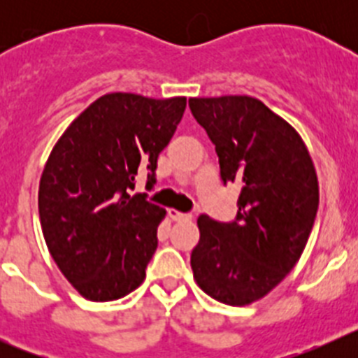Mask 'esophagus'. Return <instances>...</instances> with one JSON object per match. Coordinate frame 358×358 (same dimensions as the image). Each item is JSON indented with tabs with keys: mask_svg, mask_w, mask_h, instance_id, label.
<instances>
[{
	"mask_svg": "<svg viewBox=\"0 0 358 358\" xmlns=\"http://www.w3.org/2000/svg\"><path fill=\"white\" fill-rule=\"evenodd\" d=\"M169 217L172 218V220H176V222H181V220H189L192 215L181 213V211H177V210H169Z\"/></svg>",
	"mask_w": 358,
	"mask_h": 358,
	"instance_id": "1",
	"label": "esophagus"
}]
</instances>
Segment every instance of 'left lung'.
Masks as SVG:
<instances>
[{
    "mask_svg": "<svg viewBox=\"0 0 358 358\" xmlns=\"http://www.w3.org/2000/svg\"><path fill=\"white\" fill-rule=\"evenodd\" d=\"M217 150L224 182H240L236 222L197 218L194 280L224 305L260 301L301 258L319 206V182L305 141L258 98H189Z\"/></svg>",
    "mask_w": 358,
    "mask_h": 358,
    "instance_id": "1",
    "label": "left lung"
}]
</instances>
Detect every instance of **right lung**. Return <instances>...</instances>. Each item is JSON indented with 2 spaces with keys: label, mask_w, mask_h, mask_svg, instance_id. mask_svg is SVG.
Masks as SVG:
<instances>
[{
  "label": "right lung",
  "mask_w": 358,
  "mask_h": 358,
  "mask_svg": "<svg viewBox=\"0 0 358 358\" xmlns=\"http://www.w3.org/2000/svg\"><path fill=\"white\" fill-rule=\"evenodd\" d=\"M186 96L156 100L109 93L94 100L53 145L39 182V218L48 251L90 301H115L143 283L166 211L131 195L172 140Z\"/></svg>",
  "instance_id": "add662e5"
}]
</instances>
